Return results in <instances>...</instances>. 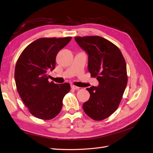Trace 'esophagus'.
<instances>
[{"label":"esophagus","instance_id":"34e87169","mask_svg":"<svg viewBox=\"0 0 153 153\" xmlns=\"http://www.w3.org/2000/svg\"><path fill=\"white\" fill-rule=\"evenodd\" d=\"M71 88L73 89H75V90H78V89H79V88L78 87L76 86V85H71Z\"/></svg>","mask_w":153,"mask_h":153}]
</instances>
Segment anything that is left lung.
I'll return each instance as SVG.
<instances>
[{
    "label": "left lung",
    "mask_w": 153,
    "mask_h": 153,
    "mask_svg": "<svg viewBox=\"0 0 153 153\" xmlns=\"http://www.w3.org/2000/svg\"><path fill=\"white\" fill-rule=\"evenodd\" d=\"M75 41L88 56V71L97 77V87L86 89L90 94L83 104L87 115L102 120L118 108L127 84L126 64L119 48L99 36H76Z\"/></svg>",
    "instance_id": "1"
}]
</instances>
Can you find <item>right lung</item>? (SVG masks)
Returning a JSON list of instances; mask_svg holds the SVG:
<instances>
[{"label":"right lung","mask_w":153,"mask_h":153,"mask_svg":"<svg viewBox=\"0 0 153 153\" xmlns=\"http://www.w3.org/2000/svg\"><path fill=\"white\" fill-rule=\"evenodd\" d=\"M71 40L70 36L37 39L24 49L16 62V89L24 104L36 118L50 120L62 109L70 85L49 82L48 73L55 69L58 53Z\"/></svg>","instance_id":"right-lung-1"}]
</instances>
